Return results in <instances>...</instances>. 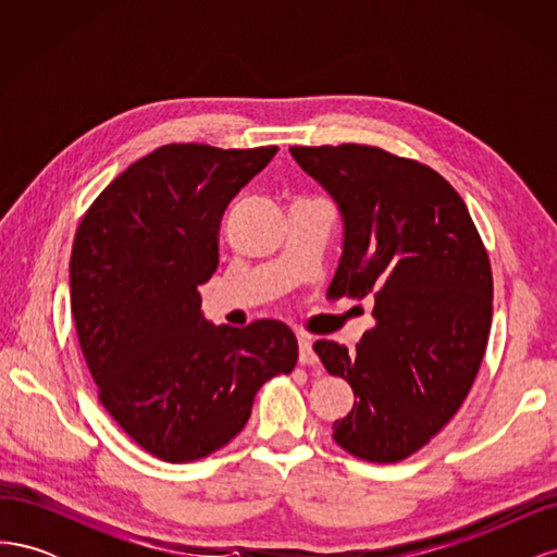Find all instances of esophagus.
<instances>
[{
	"mask_svg": "<svg viewBox=\"0 0 557 557\" xmlns=\"http://www.w3.org/2000/svg\"><path fill=\"white\" fill-rule=\"evenodd\" d=\"M299 362L301 364H318V358H315V352H313V339L309 334H299Z\"/></svg>",
	"mask_w": 557,
	"mask_h": 557,
	"instance_id": "1",
	"label": "esophagus"
}]
</instances>
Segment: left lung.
Wrapping results in <instances>:
<instances>
[{"instance_id": "1", "label": "left lung", "mask_w": 557, "mask_h": 557, "mask_svg": "<svg viewBox=\"0 0 557 557\" xmlns=\"http://www.w3.org/2000/svg\"><path fill=\"white\" fill-rule=\"evenodd\" d=\"M344 223L332 295L374 299L376 325L356 350L320 339V362L356 404L334 442L369 462H399L458 413L483 360L493 274L453 185L374 146H293Z\"/></svg>"}]
</instances>
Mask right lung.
<instances>
[{
  "label": "right lung",
  "mask_w": 557,
  "mask_h": 557,
  "mask_svg": "<svg viewBox=\"0 0 557 557\" xmlns=\"http://www.w3.org/2000/svg\"><path fill=\"white\" fill-rule=\"evenodd\" d=\"M276 150L162 146L107 185L76 230L70 288L83 358L104 409L160 460L225 446L262 383L295 369L288 325H213L199 297L225 207Z\"/></svg>",
  "instance_id": "obj_1"
}]
</instances>
